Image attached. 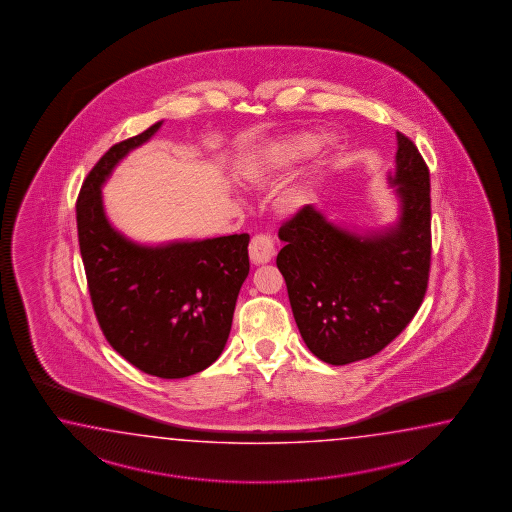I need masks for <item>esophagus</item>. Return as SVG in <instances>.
Listing matches in <instances>:
<instances>
[{
	"label": "esophagus",
	"mask_w": 512,
	"mask_h": 512,
	"mask_svg": "<svg viewBox=\"0 0 512 512\" xmlns=\"http://www.w3.org/2000/svg\"><path fill=\"white\" fill-rule=\"evenodd\" d=\"M249 254H251L252 263L256 265L267 263L274 256V243L267 234H256L249 245Z\"/></svg>",
	"instance_id": "1"
}]
</instances>
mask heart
Instances as JSON below:
<instances>
[{"instance_id":"b5f03b06","label":"heart","mask_w":512,"mask_h":512,"mask_svg":"<svg viewBox=\"0 0 512 512\" xmlns=\"http://www.w3.org/2000/svg\"><path fill=\"white\" fill-rule=\"evenodd\" d=\"M318 146V139L313 135H294L285 141L278 142L276 146H272L269 150L261 153L260 163H256L254 170H267L271 164L274 163H289V161H296L300 157H305L309 153H313ZM296 201L304 199V192L294 196Z\"/></svg>"}]
</instances>
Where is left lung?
I'll use <instances>...</instances> for the list:
<instances>
[{
	"instance_id": "8db88e82",
	"label": "left lung",
	"mask_w": 512,
	"mask_h": 512,
	"mask_svg": "<svg viewBox=\"0 0 512 512\" xmlns=\"http://www.w3.org/2000/svg\"><path fill=\"white\" fill-rule=\"evenodd\" d=\"M390 185L399 221L382 232L353 234L305 205L280 227L276 265L285 278L296 326L309 351L333 366L368 359L401 335L423 304L430 254V172L397 131Z\"/></svg>"
}]
</instances>
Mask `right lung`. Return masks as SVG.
I'll use <instances>...</instances> for the list:
<instances>
[{
    "instance_id": "right-lung-1",
    "label": "right lung",
    "mask_w": 512,
    "mask_h": 512,
    "mask_svg": "<svg viewBox=\"0 0 512 512\" xmlns=\"http://www.w3.org/2000/svg\"><path fill=\"white\" fill-rule=\"evenodd\" d=\"M117 142L87 174L77 199L80 254L91 304L109 346L161 379L207 370L227 344L249 274V234L146 247L109 225L100 186L161 128Z\"/></svg>"
}]
</instances>
